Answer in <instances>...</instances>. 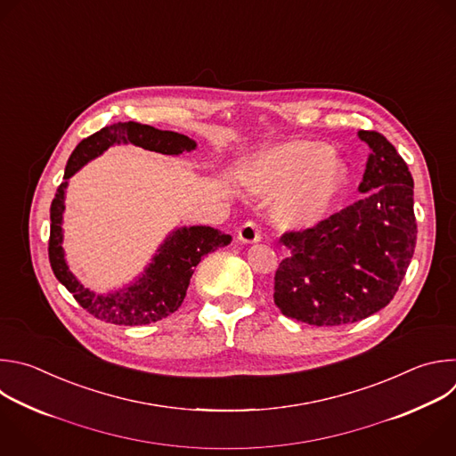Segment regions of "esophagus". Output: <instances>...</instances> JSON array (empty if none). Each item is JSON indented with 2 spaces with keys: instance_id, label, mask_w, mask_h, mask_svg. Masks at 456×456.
<instances>
[{
  "instance_id": "1",
  "label": "esophagus",
  "mask_w": 456,
  "mask_h": 456,
  "mask_svg": "<svg viewBox=\"0 0 456 456\" xmlns=\"http://www.w3.org/2000/svg\"><path fill=\"white\" fill-rule=\"evenodd\" d=\"M239 239L242 242H256L262 239V230L258 226V223L255 221H246L240 230H239Z\"/></svg>"
}]
</instances>
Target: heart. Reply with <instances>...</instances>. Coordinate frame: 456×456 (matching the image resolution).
Listing matches in <instances>:
<instances>
[{"instance_id": "1", "label": "heart", "mask_w": 456, "mask_h": 456, "mask_svg": "<svg viewBox=\"0 0 456 456\" xmlns=\"http://www.w3.org/2000/svg\"><path fill=\"white\" fill-rule=\"evenodd\" d=\"M345 183V163L322 142H289L273 147L248 172V185L255 192H282L275 217L286 226H311L322 221Z\"/></svg>"}]
</instances>
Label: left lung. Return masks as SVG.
Masks as SVG:
<instances>
[{
  "label": "left lung",
  "mask_w": 456,
  "mask_h": 456,
  "mask_svg": "<svg viewBox=\"0 0 456 456\" xmlns=\"http://www.w3.org/2000/svg\"><path fill=\"white\" fill-rule=\"evenodd\" d=\"M372 154L361 196L281 242L289 255L275 273L273 300L284 316L316 327L369 318L395 297L417 240L413 177L378 131H359Z\"/></svg>",
  "instance_id": "obj_1"
}]
</instances>
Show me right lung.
I'll use <instances>...</instances> for the list:
<instances>
[{
	"instance_id": "obj_1",
	"label": "right lung",
	"mask_w": 456,
	"mask_h": 456,
	"mask_svg": "<svg viewBox=\"0 0 456 456\" xmlns=\"http://www.w3.org/2000/svg\"><path fill=\"white\" fill-rule=\"evenodd\" d=\"M133 143L161 154H181L196 149V142L174 131H161L138 122H118L84 138L71 152L64 181L57 187L50 207L48 258L57 281L73 295L82 309L91 316L115 325H147L167 318L183 304L194 267L201 256L232 242V235L210 226H191L175 230L161 246L145 275L131 288L113 295H95L71 275L62 253V212L64 189L86 161L102 154L113 143Z\"/></svg>"
}]
</instances>
